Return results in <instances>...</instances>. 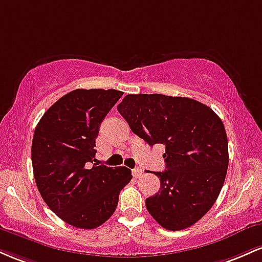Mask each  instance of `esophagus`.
Listing matches in <instances>:
<instances>
[{
    "instance_id": "obj_1",
    "label": "esophagus",
    "mask_w": 262,
    "mask_h": 262,
    "mask_svg": "<svg viewBox=\"0 0 262 262\" xmlns=\"http://www.w3.org/2000/svg\"><path fill=\"white\" fill-rule=\"evenodd\" d=\"M132 173H133V176L135 177V179H138V177H140L141 175H143V170L139 169V167H137V169H134L133 171H132Z\"/></svg>"
}]
</instances>
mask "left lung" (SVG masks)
Here are the masks:
<instances>
[{
	"mask_svg": "<svg viewBox=\"0 0 262 262\" xmlns=\"http://www.w3.org/2000/svg\"><path fill=\"white\" fill-rule=\"evenodd\" d=\"M132 132L164 144L166 169L146 209L167 230L193 225L212 208L227 176L229 154L223 122L212 108L187 97L127 95L117 107Z\"/></svg>",
	"mask_w": 262,
	"mask_h": 262,
	"instance_id": "8db88e82",
	"label": "left lung"
}]
</instances>
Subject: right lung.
Segmentation results:
<instances>
[{"instance_id": "1", "label": "right lung", "mask_w": 262, "mask_h": 262, "mask_svg": "<svg viewBox=\"0 0 262 262\" xmlns=\"http://www.w3.org/2000/svg\"><path fill=\"white\" fill-rule=\"evenodd\" d=\"M122 96L117 90H74L35 127L32 164L39 193L60 219L80 229L108 221L133 177L124 166L92 165L101 123Z\"/></svg>"}]
</instances>
